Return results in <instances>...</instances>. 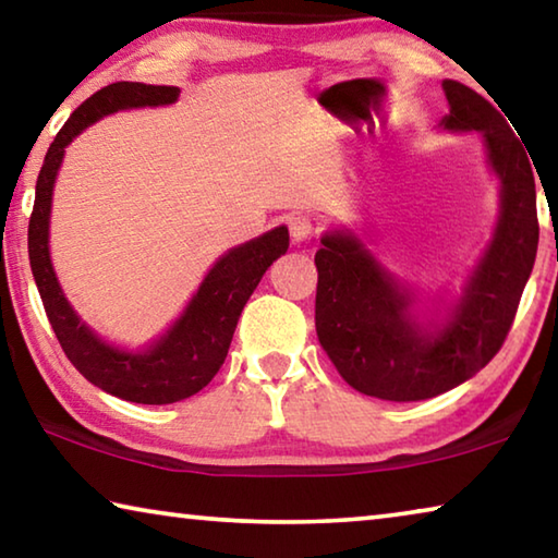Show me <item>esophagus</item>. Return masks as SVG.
<instances>
[{"label":"esophagus","mask_w":558,"mask_h":558,"mask_svg":"<svg viewBox=\"0 0 558 558\" xmlns=\"http://www.w3.org/2000/svg\"><path fill=\"white\" fill-rule=\"evenodd\" d=\"M288 229H290V235H292V241H307V235L313 233V229H315V221L310 219V216H305V214H295V216H290V221H288Z\"/></svg>","instance_id":"esophagus-1"}]
</instances>
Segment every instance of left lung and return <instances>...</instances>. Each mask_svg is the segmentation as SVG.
I'll return each instance as SVG.
<instances>
[{
    "label": "left lung",
    "instance_id": "obj_1",
    "mask_svg": "<svg viewBox=\"0 0 558 558\" xmlns=\"http://www.w3.org/2000/svg\"><path fill=\"white\" fill-rule=\"evenodd\" d=\"M448 130H480L502 182L495 239L446 325L423 335L411 295L349 233H327L315 253L319 344L352 389L384 401H423L456 389L489 364L512 329L539 245L532 162L493 102L442 81Z\"/></svg>",
    "mask_w": 558,
    "mask_h": 558
}]
</instances>
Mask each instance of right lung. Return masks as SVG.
I'll return each mask as SVG.
<instances>
[{
    "label": "right lung",
    "instance_id": "1",
    "mask_svg": "<svg viewBox=\"0 0 558 558\" xmlns=\"http://www.w3.org/2000/svg\"><path fill=\"white\" fill-rule=\"evenodd\" d=\"M177 96L179 88L174 86L118 81L81 102L46 153L39 179H36V199L29 219L32 272L46 317H49L65 356L98 389L118 396V399L149 405L184 401L214 379L229 354L243 305L253 295L270 263L280 258L290 245L288 229L280 226V229H272L260 239H253L226 253L206 276L194 300L189 302L182 319L143 354L120 352V349L100 342L73 313L53 276L49 258L51 194L65 145L102 116L122 108L169 106Z\"/></svg>",
    "mask_w": 558,
    "mask_h": 558
}]
</instances>
